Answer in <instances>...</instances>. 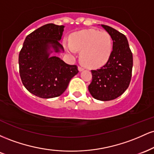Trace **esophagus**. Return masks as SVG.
<instances>
[{
	"label": "esophagus",
	"instance_id": "obj_1",
	"mask_svg": "<svg viewBox=\"0 0 154 154\" xmlns=\"http://www.w3.org/2000/svg\"><path fill=\"white\" fill-rule=\"evenodd\" d=\"M85 69L83 68L82 66H79L78 67V70H79V72H82V71H83V70H84Z\"/></svg>",
	"mask_w": 154,
	"mask_h": 154
}]
</instances>
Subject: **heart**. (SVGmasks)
<instances>
[{"instance_id":"heart-1","label":"heart","mask_w":154,"mask_h":154,"mask_svg":"<svg viewBox=\"0 0 154 154\" xmlns=\"http://www.w3.org/2000/svg\"><path fill=\"white\" fill-rule=\"evenodd\" d=\"M65 48L72 56L75 54L76 51H81V61L90 68H97L109 59L112 50V41L106 32L88 29L72 35L70 44H66Z\"/></svg>"}]
</instances>
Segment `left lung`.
Returning a JSON list of instances; mask_svg holds the SVG:
<instances>
[{
    "mask_svg": "<svg viewBox=\"0 0 154 154\" xmlns=\"http://www.w3.org/2000/svg\"><path fill=\"white\" fill-rule=\"evenodd\" d=\"M101 26L112 39V51L103 66L91 71L93 79L88 90L95 99L107 101L118 98L128 89L133 59L126 36L111 26Z\"/></svg>",
    "mask_w": 154,
    "mask_h": 154,
    "instance_id": "obj_1",
    "label": "left lung"
}]
</instances>
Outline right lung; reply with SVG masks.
Returning <instances> with one entry per match:
<instances>
[{
  "mask_svg": "<svg viewBox=\"0 0 154 154\" xmlns=\"http://www.w3.org/2000/svg\"><path fill=\"white\" fill-rule=\"evenodd\" d=\"M63 25L47 24L26 37L19 55V75L24 86L32 94L52 98L66 91L70 80L78 73L76 65L67 64L52 53H61Z\"/></svg>",
  "mask_w": 154,
  "mask_h": 154,
  "instance_id": "obj_1",
  "label": "right lung"
}]
</instances>
